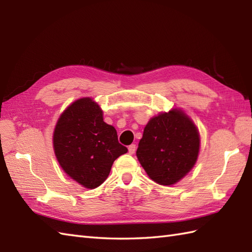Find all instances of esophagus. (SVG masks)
<instances>
[{
	"label": "esophagus",
	"instance_id": "1",
	"mask_svg": "<svg viewBox=\"0 0 252 252\" xmlns=\"http://www.w3.org/2000/svg\"><path fill=\"white\" fill-rule=\"evenodd\" d=\"M127 149H129V154L133 155V154L135 153V151H136V145H135V144H132V145H130L129 147H127Z\"/></svg>",
	"mask_w": 252,
	"mask_h": 252
}]
</instances>
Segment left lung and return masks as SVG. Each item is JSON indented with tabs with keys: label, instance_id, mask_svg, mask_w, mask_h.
<instances>
[{
	"label": "left lung",
	"instance_id": "obj_1",
	"mask_svg": "<svg viewBox=\"0 0 252 252\" xmlns=\"http://www.w3.org/2000/svg\"><path fill=\"white\" fill-rule=\"evenodd\" d=\"M199 148L200 136L195 123L182 109L172 108L148 121L136 156L149 178L169 186L192 169Z\"/></svg>",
	"mask_w": 252,
	"mask_h": 252
}]
</instances>
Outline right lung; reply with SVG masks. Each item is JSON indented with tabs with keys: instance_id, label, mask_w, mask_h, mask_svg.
I'll return each instance as SVG.
<instances>
[{
	"instance_id": "obj_1",
	"label": "right lung",
	"mask_w": 252,
	"mask_h": 252,
	"mask_svg": "<svg viewBox=\"0 0 252 252\" xmlns=\"http://www.w3.org/2000/svg\"><path fill=\"white\" fill-rule=\"evenodd\" d=\"M53 147L63 172L90 189L103 184L115 160L127 152L91 97L74 100L63 111L54 129Z\"/></svg>"
}]
</instances>
